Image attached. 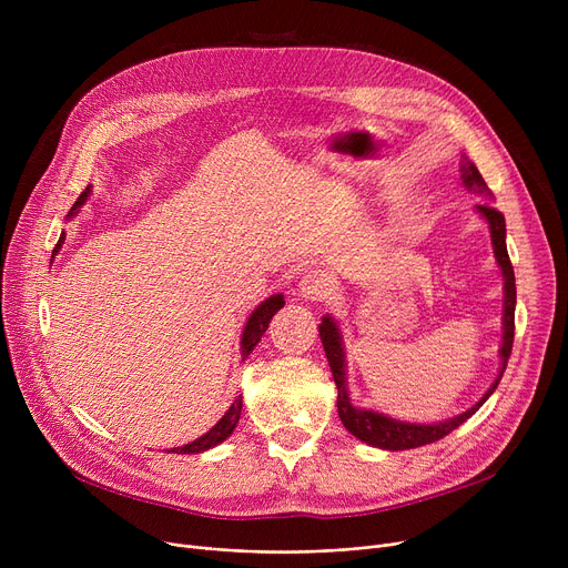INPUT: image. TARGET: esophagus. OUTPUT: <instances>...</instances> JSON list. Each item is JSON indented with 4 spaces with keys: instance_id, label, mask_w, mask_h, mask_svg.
I'll return each mask as SVG.
<instances>
[{
    "instance_id": "1",
    "label": "esophagus",
    "mask_w": 568,
    "mask_h": 568,
    "mask_svg": "<svg viewBox=\"0 0 568 568\" xmlns=\"http://www.w3.org/2000/svg\"><path fill=\"white\" fill-rule=\"evenodd\" d=\"M332 278L322 272H306L300 281V294L306 302H322L332 294Z\"/></svg>"
}]
</instances>
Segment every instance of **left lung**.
Listing matches in <instances>:
<instances>
[{
    "mask_svg": "<svg viewBox=\"0 0 568 568\" xmlns=\"http://www.w3.org/2000/svg\"><path fill=\"white\" fill-rule=\"evenodd\" d=\"M463 182L467 189H479V193H488V186L484 182L481 172L476 170L471 163L463 165ZM476 212H479L488 225H490V236H493V246H495V257L497 264L501 266L504 274V341H501V368L499 375L495 379V384L488 389V394L476 403L471 409L463 412L456 419L449 422H439V424H403L396 419H389V416L371 412V409H359L349 403L347 389H345V356H343V343H341V334L338 326L332 317H324L320 324V338L326 352V359H329L332 373H334V382L338 386V416L343 426L354 435L359 437L366 444L377 446V449H389V452H405V449H416V446L424 444H433L437 439H442L444 435H449L452 430H456L463 422H467L469 416L479 409L488 396L497 389V384L506 371V362L511 356V347H514V334H516V276H514V264L509 260V253H506V225H504V216L499 209H495L493 204H476Z\"/></svg>",
    "mask_w": 568,
    "mask_h": 568,
    "instance_id": "obj_1",
    "label": "left lung"
}]
</instances>
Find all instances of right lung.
Wrapping results in <instances>:
<instances>
[{
    "label": "right lung",
    "instance_id": "obj_1",
    "mask_svg": "<svg viewBox=\"0 0 568 568\" xmlns=\"http://www.w3.org/2000/svg\"><path fill=\"white\" fill-rule=\"evenodd\" d=\"M87 193H89V189L80 193V197L75 200V204H73V209L69 212V216H73V214L78 212V206L87 200ZM62 244H64V234L59 236V242H57V246H54V253L59 251V246H62ZM54 253H52V255H54ZM283 304H285V302H283V294H274V296H268L266 302H262V306H257L255 313L248 317L244 336H242V352H244V356L251 354V349L260 343L262 334L266 332L268 322H272V317H274V313H276L278 308H283ZM239 414H242V398H236V400L230 405V409L223 414V419H221L212 430H209L206 435H202L200 439H195V442L182 446V449H172V452H176V454H200V452L212 449V446L221 444L223 439H227V437L232 435V430H234V426H236V422H239Z\"/></svg>",
    "mask_w": 568,
    "mask_h": 568
}]
</instances>
